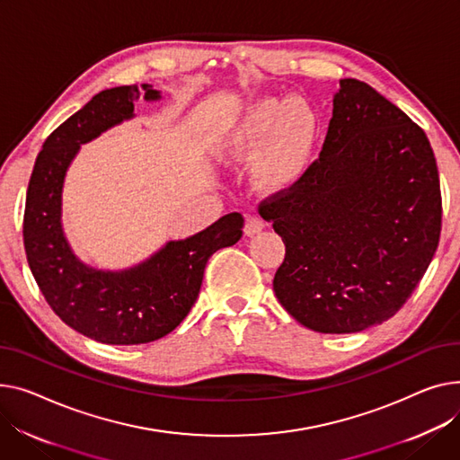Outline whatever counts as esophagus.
Wrapping results in <instances>:
<instances>
[{
	"label": "esophagus",
	"mask_w": 460,
	"mask_h": 460,
	"mask_svg": "<svg viewBox=\"0 0 460 460\" xmlns=\"http://www.w3.org/2000/svg\"><path fill=\"white\" fill-rule=\"evenodd\" d=\"M264 229V222L261 217H255V214H252V217H248L246 220V226H243V233H246L248 236H253L257 233H261Z\"/></svg>",
	"instance_id": "obj_1"
}]
</instances>
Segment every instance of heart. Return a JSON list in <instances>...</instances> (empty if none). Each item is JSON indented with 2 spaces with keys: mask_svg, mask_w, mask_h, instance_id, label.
<instances>
[{
  "mask_svg": "<svg viewBox=\"0 0 460 460\" xmlns=\"http://www.w3.org/2000/svg\"><path fill=\"white\" fill-rule=\"evenodd\" d=\"M318 133V118L305 102L261 98L226 137L224 151L234 159L257 161V177L268 187H287L305 170Z\"/></svg>",
  "mask_w": 460,
  "mask_h": 460,
  "instance_id": "heart-1",
  "label": "heart"
}]
</instances>
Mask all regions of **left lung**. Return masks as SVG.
Wrapping results in <instances>:
<instances>
[{
	"mask_svg": "<svg viewBox=\"0 0 460 460\" xmlns=\"http://www.w3.org/2000/svg\"><path fill=\"white\" fill-rule=\"evenodd\" d=\"M259 212L285 242L273 292L288 314L318 332L364 331L403 307L438 248L433 147L376 88L341 79L320 157Z\"/></svg>",
	"mask_w": 460,
	"mask_h": 460,
	"instance_id": "left-lung-1",
	"label": "left lung"
}]
</instances>
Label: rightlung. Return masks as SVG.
Segmentation results:
<instances>
[{
    "mask_svg": "<svg viewBox=\"0 0 460 460\" xmlns=\"http://www.w3.org/2000/svg\"><path fill=\"white\" fill-rule=\"evenodd\" d=\"M159 100L149 84L100 92L44 142L29 179L23 246L31 271L53 313L77 332L112 346L147 344L172 332L198 299L212 253L242 236L243 218L231 212L205 231L172 240L135 268L102 271L83 264L60 224V196L79 146L133 118L135 102Z\"/></svg>",
    "mask_w": 460,
    "mask_h": 460,
    "instance_id": "add662e5",
    "label": "right lung"
}]
</instances>
